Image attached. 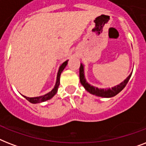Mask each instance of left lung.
I'll list each match as a JSON object with an SVG mask.
<instances>
[{
	"label": "left lung",
	"mask_w": 146,
	"mask_h": 146,
	"mask_svg": "<svg viewBox=\"0 0 146 146\" xmlns=\"http://www.w3.org/2000/svg\"><path fill=\"white\" fill-rule=\"evenodd\" d=\"M132 73L129 74V76L123 82H122L117 86H116L112 87L111 89H98L97 87L92 86L86 82V80L84 75V66H83V64H81L80 67V80L81 84L83 86L86 90L89 92V93L95 95L96 96H99V97L111 98L117 95L120 92H121L123 89H124V87L127 86V82L131 77Z\"/></svg>",
	"instance_id": "left-lung-1"
}]
</instances>
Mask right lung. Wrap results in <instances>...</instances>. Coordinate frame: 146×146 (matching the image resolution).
I'll use <instances>...</instances> for the list:
<instances>
[{
    "instance_id": "obj_1",
    "label": "right lung",
    "mask_w": 146,
    "mask_h": 146,
    "mask_svg": "<svg viewBox=\"0 0 146 146\" xmlns=\"http://www.w3.org/2000/svg\"><path fill=\"white\" fill-rule=\"evenodd\" d=\"M67 62L68 60H66L65 62H64L63 64L60 65V66L59 67V70L57 72V80H56V83H55V86L54 87V89L51 90L50 92H49L48 93L45 94L44 96H38V97H34V98H29L26 97V96H24V98H26V100H28L29 102L33 103V104H37V103H41V102H45V101H48V100L52 98L54 96H55V94L57 93V89H58V87H59L60 85V74H61L62 71L64 70V68L66 67V66L67 65Z\"/></svg>"
}]
</instances>
